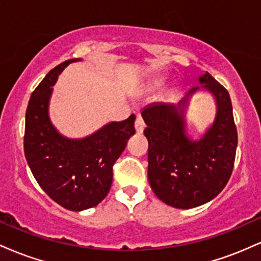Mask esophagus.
Segmentation results:
<instances>
[{"mask_svg": "<svg viewBox=\"0 0 261 261\" xmlns=\"http://www.w3.org/2000/svg\"><path fill=\"white\" fill-rule=\"evenodd\" d=\"M135 130H136L137 135H141L145 130V122H143V119L140 115H137L136 121H135Z\"/></svg>", "mask_w": 261, "mask_h": 261, "instance_id": "obj_1", "label": "esophagus"}]
</instances>
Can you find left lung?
<instances>
[{
	"instance_id": "8db88e82",
	"label": "left lung",
	"mask_w": 261,
	"mask_h": 261,
	"mask_svg": "<svg viewBox=\"0 0 261 261\" xmlns=\"http://www.w3.org/2000/svg\"><path fill=\"white\" fill-rule=\"evenodd\" d=\"M176 103H153L141 115L147 127L148 181L155 196L175 208H193L215 199L229 180L234 164L237 128L228 92L208 72L199 77ZM215 100L214 121L197 139L188 134L185 109L197 92Z\"/></svg>"
}]
</instances>
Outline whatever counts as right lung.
Listing matches in <instances>:
<instances>
[{
    "mask_svg": "<svg viewBox=\"0 0 261 261\" xmlns=\"http://www.w3.org/2000/svg\"><path fill=\"white\" fill-rule=\"evenodd\" d=\"M72 59L53 68L32 93L25 113L24 153L35 180L62 207L83 211L97 206L109 193L113 166L127 140L135 135V119L112 121L97 131L71 139L62 135L50 119L53 87Z\"/></svg>",
    "mask_w": 261,
    "mask_h": 261,
    "instance_id": "right-lung-1",
    "label": "right lung"
}]
</instances>
